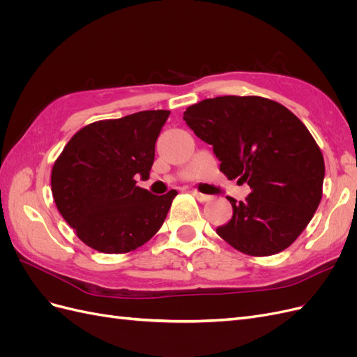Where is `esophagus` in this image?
Wrapping results in <instances>:
<instances>
[{
	"label": "esophagus",
	"instance_id": "1",
	"mask_svg": "<svg viewBox=\"0 0 357 357\" xmlns=\"http://www.w3.org/2000/svg\"><path fill=\"white\" fill-rule=\"evenodd\" d=\"M192 195L195 197L199 202H205V201H208V199H210V197H208V195H205V193H201V192H198V190H195V189L192 190Z\"/></svg>",
	"mask_w": 357,
	"mask_h": 357
}]
</instances>
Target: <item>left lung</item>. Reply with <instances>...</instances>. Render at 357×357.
I'll return each instance as SVG.
<instances>
[{"label": "left lung", "instance_id": "obj_1", "mask_svg": "<svg viewBox=\"0 0 357 357\" xmlns=\"http://www.w3.org/2000/svg\"><path fill=\"white\" fill-rule=\"evenodd\" d=\"M188 126L213 146L220 171L244 201L228 197L232 219L215 232L248 256H271L294 244L323 193L325 160L307 126L284 105L264 96H215L188 107Z\"/></svg>", "mask_w": 357, "mask_h": 357}]
</instances>
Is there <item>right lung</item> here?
Returning a JSON list of instances; mask_svg holds the SVG:
<instances>
[{
  "label": "right lung",
  "mask_w": 357,
  "mask_h": 357,
  "mask_svg": "<svg viewBox=\"0 0 357 357\" xmlns=\"http://www.w3.org/2000/svg\"><path fill=\"white\" fill-rule=\"evenodd\" d=\"M168 116V110H146L86 125L53 164L56 207L93 250L132 252L164 223L177 190L156 197L137 186V177H149Z\"/></svg>",
  "instance_id": "add662e5"
}]
</instances>
